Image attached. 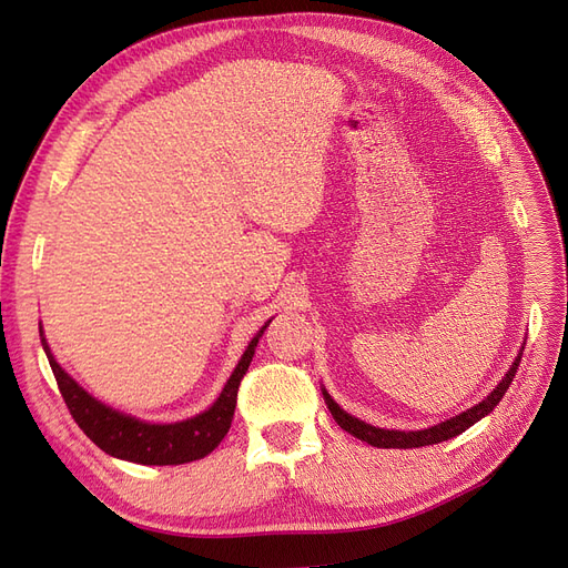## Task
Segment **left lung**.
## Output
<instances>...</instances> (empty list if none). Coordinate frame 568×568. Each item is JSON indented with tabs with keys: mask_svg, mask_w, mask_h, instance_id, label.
Masks as SVG:
<instances>
[{
	"mask_svg": "<svg viewBox=\"0 0 568 568\" xmlns=\"http://www.w3.org/2000/svg\"><path fill=\"white\" fill-rule=\"evenodd\" d=\"M524 352V347H521ZM521 352L517 355L515 364L510 366V371H507L505 378L498 383V387L494 389L491 395H488L484 402H479L477 406L463 410L460 416L452 418V420H444L435 427H427V429H418V433H399V429H383V427H374L368 425L355 416L345 414V410L328 397L326 389H322L324 395V402L331 410V416H334V420L345 429V433H349L352 437H357L371 446H378V448H418V446H429V444H439V442H446L452 439L460 433H465L467 427L475 425L477 420H481L484 416L491 414V410L498 406V402L503 399V395L507 393V387H510L515 374H517V366L521 362Z\"/></svg>",
	"mask_w": 568,
	"mask_h": 568,
	"instance_id": "obj_1",
	"label": "left lung"
}]
</instances>
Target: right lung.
Here are the masks:
<instances>
[{
  "mask_svg": "<svg viewBox=\"0 0 568 568\" xmlns=\"http://www.w3.org/2000/svg\"><path fill=\"white\" fill-rule=\"evenodd\" d=\"M265 326L258 331L256 338L248 343L237 368L232 371L227 385L223 387L221 397L213 402V406L200 416L171 425H150L143 420H135L87 395L84 389L58 366L42 336V331H39V336H42L44 352L49 357L58 389H61L65 406L70 408V416L98 448H103L105 454L114 458L141 465H183L209 456L227 435L234 416V406H237L242 378L246 376L253 352H256L258 338Z\"/></svg>",
  "mask_w": 568,
  "mask_h": 568,
  "instance_id": "right-lung-1",
  "label": "right lung"
}]
</instances>
